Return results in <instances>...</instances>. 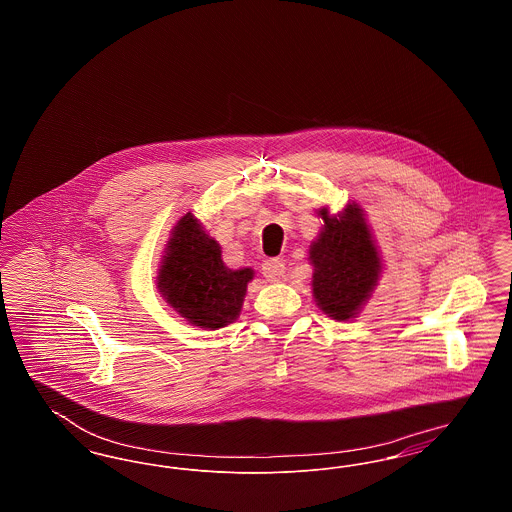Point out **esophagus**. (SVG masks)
<instances>
[{
  "label": "esophagus",
  "mask_w": 512,
  "mask_h": 512,
  "mask_svg": "<svg viewBox=\"0 0 512 512\" xmlns=\"http://www.w3.org/2000/svg\"><path fill=\"white\" fill-rule=\"evenodd\" d=\"M284 272H286V265L280 259H268L263 263V274H265L268 282L280 280L284 276Z\"/></svg>",
  "instance_id": "obj_1"
}]
</instances>
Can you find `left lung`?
<instances>
[{
    "label": "left lung",
    "instance_id": "left-lung-1",
    "mask_svg": "<svg viewBox=\"0 0 512 512\" xmlns=\"http://www.w3.org/2000/svg\"><path fill=\"white\" fill-rule=\"evenodd\" d=\"M318 215L326 226L309 249L315 267L313 293L318 307L336 320L355 317L376 286L380 257L370 240L363 211L347 205L340 219L330 217L326 209Z\"/></svg>",
    "mask_w": 512,
    "mask_h": 512
}]
</instances>
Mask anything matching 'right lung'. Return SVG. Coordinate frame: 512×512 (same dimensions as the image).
I'll return each instance as SVG.
<instances>
[{"label": "right lung", "mask_w": 512, "mask_h": 512, "mask_svg": "<svg viewBox=\"0 0 512 512\" xmlns=\"http://www.w3.org/2000/svg\"><path fill=\"white\" fill-rule=\"evenodd\" d=\"M192 213L174 226L159 270V290L172 307L195 326L217 330L236 320L244 303L251 268L230 270Z\"/></svg>", "instance_id": "obj_1"}]
</instances>
